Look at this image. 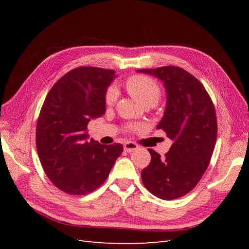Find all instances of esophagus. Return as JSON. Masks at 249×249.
I'll return each instance as SVG.
<instances>
[{"mask_svg":"<svg viewBox=\"0 0 249 249\" xmlns=\"http://www.w3.org/2000/svg\"><path fill=\"white\" fill-rule=\"evenodd\" d=\"M124 147L125 152H127V153H132V152H135V150L138 149V145L136 144V143L131 142V141L124 142Z\"/></svg>","mask_w":249,"mask_h":249,"instance_id":"obj_1","label":"esophagus"}]
</instances>
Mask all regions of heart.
<instances>
[{"label":"heart","mask_w":249,"mask_h":249,"mask_svg":"<svg viewBox=\"0 0 249 249\" xmlns=\"http://www.w3.org/2000/svg\"><path fill=\"white\" fill-rule=\"evenodd\" d=\"M125 86L127 91L134 97L135 100L139 102L141 105H155L159 102L161 96L160 87L157 83L144 76H134L127 79ZM118 90L115 86H110L105 95V101L108 106L114 104L117 100Z\"/></svg>","instance_id":"1"}]
</instances>
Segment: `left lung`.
<instances>
[{"label": "left lung", "instance_id": "8db88e82", "mask_svg": "<svg viewBox=\"0 0 249 249\" xmlns=\"http://www.w3.org/2000/svg\"><path fill=\"white\" fill-rule=\"evenodd\" d=\"M137 71L163 82L166 108L157 129L173 141L165 157L148 149L152 159L141 171L142 183L161 199L182 197L197 185L212 158L217 138L214 104L201 83L178 66Z\"/></svg>", "mask_w": 249, "mask_h": 249}]
</instances>
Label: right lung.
<instances>
[{"instance_id":"add662e5","label":"right lung","mask_w":249,"mask_h":249,"mask_svg":"<svg viewBox=\"0 0 249 249\" xmlns=\"http://www.w3.org/2000/svg\"><path fill=\"white\" fill-rule=\"evenodd\" d=\"M115 71L77 67L51 88L36 125L41 166L60 190L84 195L97 189L122 155L120 143L104 145L90 139L87 124L106 112L105 95Z\"/></svg>"}]
</instances>
